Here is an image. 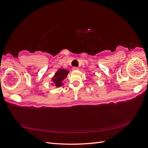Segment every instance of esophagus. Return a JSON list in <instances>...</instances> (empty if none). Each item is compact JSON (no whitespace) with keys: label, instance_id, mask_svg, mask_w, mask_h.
<instances>
[{"label":"esophagus","instance_id":"esophagus-1","mask_svg":"<svg viewBox=\"0 0 148 148\" xmlns=\"http://www.w3.org/2000/svg\"><path fill=\"white\" fill-rule=\"evenodd\" d=\"M79 69L77 66H73L72 68V70H78Z\"/></svg>","mask_w":148,"mask_h":148}]
</instances>
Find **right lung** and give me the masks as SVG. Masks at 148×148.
<instances>
[{
  "mask_svg": "<svg viewBox=\"0 0 148 148\" xmlns=\"http://www.w3.org/2000/svg\"><path fill=\"white\" fill-rule=\"evenodd\" d=\"M69 71L66 69H59L55 73L53 77L52 78L53 84L52 85H55L56 87H60L63 85L62 82L66 78L67 75L69 74Z\"/></svg>",
  "mask_w": 148,
  "mask_h": 148,
  "instance_id": "1",
  "label": "right lung"
}]
</instances>
